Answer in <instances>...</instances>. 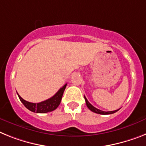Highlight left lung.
I'll list each match as a JSON object with an SVG mask.
<instances>
[{"mask_svg":"<svg viewBox=\"0 0 146 146\" xmlns=\"http://www.w3.org/2000/svg\"><path fill=\"white\" fill-rule=\"evenodd\" d=\"M84 100H85V102H86L87 107L90 109L91 111H93V112H94V113H99V114H102V115L112 114V113H116L117 111H119V109L118 110H115V111H107V112H106V111H101V110H100V109H97L96 108L94 107V106H93V105H92L91 104H90V102L88 101V100H87L85 96H84Z\"/></svg>","mask_w":146,"mask_h":146,"instance_id":"8db88e82","label":"left lung"}]
</instances>
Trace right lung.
I'll list each match as a JSON object with an SVG mask.
<instances>
[{"label":"right lung","mask_w":146,"mask_h":146,"mask_svg":"<svg viewBox=\"0 0 146 146\" xmlns=\"http://www.w3.org/2000/svg\"><path fill=\"white\" fill-rule=\"evenodd\" d=\"M67 86V84H65L62 88H61L58 92L55 94L54 96H52L48 100L43 101L39 103H33L29 102L26 101L24 99H22L18 94V96L21 101V102L24 104L28 110L33 111L35 113H44L50 112L56 110L60 105L61 100H62V96H63L64 91L65 90V88Z\"/></svg>","instance_id":"add662e5"}]
</instances>
